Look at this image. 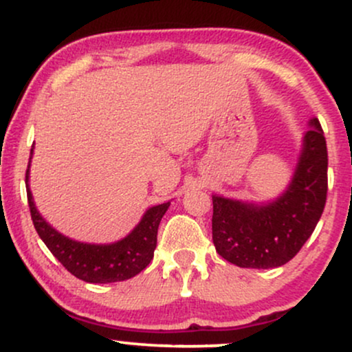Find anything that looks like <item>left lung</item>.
Segmentation results:
<instances>
[{
  "label": "left lung",
  "instance_id": "8db88e82",
  "mask_svg": "<svg viewBox=\"0 0 352 352\" xmlns=\"http://www.w3.org/2000/svg\"><path fill=\"white\" fill-rule=\"evenodd\" d=\"M296 167L272 200H238L213 193L212 235L217 253L240 268L288 263L316 228L328 192V151L321 124L309 119Z\"/></svg>",
  "mask_w": 352,
  "mask_h": 352
}]
</instances>
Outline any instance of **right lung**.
<instances>
[{"instance_id": "right-lung-1", "label": "right lung", "mask_w": 352, "mask_h": 352, "mask_svg": "<svg viewBox=\"0 0 352 352\" xmlns=\"http://www.w3.org/2000/svg\"><path fill=\"white\" fill-rule=\"evenodd\" d=\"M33 152L34 145L31 148L30 164H28L26 170L28 204H30L36 232L44 241V245L50 248V252L54 254L56 260H59L60 265L79 280L86 283H100V285L129 280L142 272L152 261L157 246V230H159L160 220L165 212L170 207V201L148 207L139 223L120 240L112 241V243L78 241L58 232L36 207L30 188V168Z\"/></svg>"}]
</instances>
